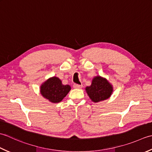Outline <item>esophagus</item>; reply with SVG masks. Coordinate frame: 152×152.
<instances>
[{"mask_svg": "<svg viewBox=\"0 0 152 152\" xmlns=\"http://www.w3.org/2000/svg\"><path fill=\"white\" fill-rule=\"evenodd\" d=\"M73 87L75 88H81L83 87L82 85H77V84H74Z\"/></svg>", "mask_w": 152, "mask_h": 152, "instance_id": "obj_1", "label": "esophagus"}]
</instances>
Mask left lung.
<instances>
[{
	"label": "left lung",
	"instance_id": "left-lung-1",
	"mask_svg": "<svg viewBox=\"0 0 152 152\" xmlns=\"http://www.w3.org/2000/svg\"><path fill=\"white\" fill-rule=\"evenodd\" d=\"M85 91L91 100L97 103L110 98L113 92V87L107 79L98 75L92 79L91 86H86Z\"/></svg>",
	"mask_w": 152,
	"mask_h": 152
}]
</instances>
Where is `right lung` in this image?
I'll list each match as a JSON object with an SVG mask.
<instances>
[{
  "label": "right lung",
  "instance_id": "1",
  "mask_svg": "<svg viewBox=\"0 0 152 152\" xmlns=\"http://www.w3.org/2000/svg\"><path fill=\"white\" fill-rule=\"evenodd\" d=\"M70 91L71 86L69 85H63L57 77L48 79L40 86V92L42 96L54 104L60 102Z\"/></svg>",
  "mask_w": 152,
  "mask_h": 152
}]
</instances>
